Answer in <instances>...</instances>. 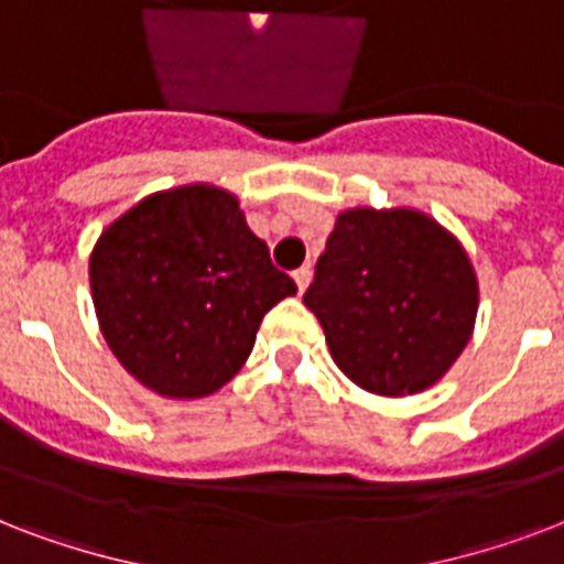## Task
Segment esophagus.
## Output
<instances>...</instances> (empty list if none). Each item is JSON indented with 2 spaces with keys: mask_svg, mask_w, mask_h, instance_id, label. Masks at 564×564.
Instances as JSON below:
<instances>
[{
  "mask_svg": "<svg viewBox=\"0 0 564 564\" xmlns=\"http://www.w3.org/2000/svg\"><path fill=\"white\" fill-rule=\"evenodd\" d=\"M292 278H295V286H299V292H307L310 281H313V269H310V265H301V269H295V272H292Z\"/></svg>",
  "mask_w": 564,
  "mask_h": 564,
  "instance_id": "34e87169",
  "label": "esophagus"
}]
</instances>
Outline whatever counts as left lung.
I'll return each instance as SVG.
<instances>
[{
  "mask_svg": "<svg viewBox=\"0 0 564 564\" xmlns=\"http://www.w3.org/2000/svg\"><path fill=\"white\" fill-rule=\"evenodd\" d=\"M304 304L348 380L403 398L438 383L471 343L480 283L463 242L424 210L348 207Z\"/></svg>",
  "mask_w": 564,
  "mask_h": 564,
  "instance_id": "1",
  "label": "left lung"
}]
</instances>
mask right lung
Here are the masks:
<instances>
[{"mask_svg": "<svg viewBox=\"0 0 564 564\" xmlns=\"http://www.w3.org/2000/svg\"><path fill=\"white\" fill-rule=\"evenodd\" d=\"M90 292L122 369L161 398L195 401L246 366L257 327L295 283L237 195L198 181L145 195L101 230Z\"/></svg>", "mask_w": 564, "mask_h": 564, "instance_id": "obj_1", "label": "right lung"}]
</instances>
